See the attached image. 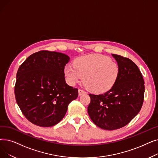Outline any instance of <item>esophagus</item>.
I'll use <instances>...</instances> for the list:
<instances>
[{"label": "esophagus", "instance_id": "1", "mask_svg": "<svg viewBox=\"0 0 158 158\" xmlns=\"http://www.w3.org/2000/svg\"><path fill=\"white\" fill-rule=\"evenodd\" d=\"M78 94H79V95L81 96V95H83V94H86V92L84 91V90H81V89H79Z\"/></svg>", "mask_w": 158, "mask_h": 158}]
</instances>
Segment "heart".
<instances>
[{"mask_svg":"<svg viewBox=\"0 0 158 158\" xmlns=\"http://www.w3.org/2000/svg\"><path fill=\"white\" fill-rule=\"evenodd\" d=\"M64 73L70 85H75L84 77L83 83L89 90L102 94L115 85L120 68L115 61L104 55L91 54L75 59L73 67L65 66Z\"/></svg>","mask_w":158,"mask_h":158,"instance_id":"1","label":"heart"}]
</instances>
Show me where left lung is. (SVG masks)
Segmentation results:
<instances>
[{
  "label": "left lung",
  "instance_id": "left-lung-1",
  "mask_svg": "<svg viewBox=\"0 0 158 158\" xmlns=\"http://www.w3.org/2000/svg\"><path fill=\"white\" fill-rule=\"evenodd\" d=\"M120 68L119 77L110 90L100 95L89 94L88 113L99 128L113 130L131 121L143 102L145 83L139 68L132 60L112 54Z\"/></svg>",
  "mask_w": 158,
  "mask_h": 158
}]
</instances>
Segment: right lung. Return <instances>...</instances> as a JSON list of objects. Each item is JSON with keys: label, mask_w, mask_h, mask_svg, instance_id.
Wrapping results in <instances>:
<instances>
[{"label": "right lung", "mask_w": 158, "mask_h": 158, "mask_svg": "<svg viewBox=\"0 0 158 158\" xmlns=\"http://www.w3.org/2000/svg\"><path fill=\"white\" fill-rule=\"evenodd\" d=\"M67 55L42 50L33 53L17 73L15 95L20 110L33 124L43 127L57 125L68 106L78 97V90L68 85L64 66Z\"/></svg>", "instance_id": "obj_1"}]
</instances>
